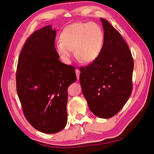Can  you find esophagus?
<instances>
[{
    "label": "esophagus",
    "mask_w": 154,
    "mask_h": 154,
    "mask_svg": "<svg viewBox=\"0 0 154 154\" xmlns=\"http://www.w3.org/2000/svg\"><path fill=\"white\" fill-rule=\"evenodd\" d=\"M75 72H76V75H77V79L79 80V75H80V71L79 69H76L75 70Z\"/></svg>",
    "instance_id": "esophagus-1"
}]
</instances>
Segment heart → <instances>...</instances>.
<instances>
[{
    "label": "heart",
    "instance_id": "obj_1",
    "mask_svg": "<svg viewBox=\"0 0 154 154\" xmlns=\"http://www.w3.org/2000/svg\"><path fill=\"white\" fill-rule=\"evenodd\" d=\"M60 41L56 44L55 49L65 64L71 62L73 56L80 61L90 63L98 58L104 44V33L95 23L76 22L68 26L60 36Z\"/></svg>",
    "mask_w": 154,
    "mask_h": 154
}]
</instances>
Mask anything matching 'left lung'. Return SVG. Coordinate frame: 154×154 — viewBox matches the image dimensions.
<instances>
[{
	"label": "left lung",
	"instance_id": "1",
	"mask_svg": "<svg viewBox=\"0 0 154 154\" xmlns=\"http://www.w3.org/2000/svg\"><path fill=\"white\" fill-rule=\"evenodd\" d=\"M100 20L104 30L102 51L95 61L79 69V80L90 111L106 119L118 113L131 95L134 62L118 31L106 20Z\"/></svg>",
	"mask_w": 154,
	"mask_h": 154
}]
</instances>
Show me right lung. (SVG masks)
<instances>
[{
    "mask_svg": "<svg viewBox=\"0 0 154 154\" xmlns=\"http://www.w3.org/2000/svg\"><path fill=\"white\" fill-rule=\"evenodd\" d=\"M50 25L34 32L17 62L16 87L22 110L35 129L58 132L67 123V89L76 81L75 67L59 60Z\"/></svg>",
    "mask_w": 154,
    "mask_h": 154,
    "instance_id": "add662e5",
    "label": "right lung"
}]
</instances>
